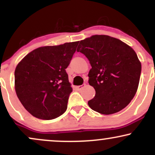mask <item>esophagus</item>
I'll use <instances>...</instances> for the list:
<instances>
[{
  "mask_svg": "<svg viewBox=\"0 0 155 155\" xmlns=\"http://www.w3.org/2000/svg\"><path fill=\"white\" fill-rule=\"evenodd\" d=\"M84 85H79V86H77V87H76V89H77L78 90H81V89L84 87Z\"/></svg>",
  "mask_w": 155,
  "mask_h": 155,
  "instance_id": "34e87169",
  "label": "esophagus"
}]
</instances>
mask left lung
I'll return each mask as SVG.
<instances>
[{"label":"left lung","instance_id":"left-lung-1","mask_svg":"<svg viewBox=\"0 0 155 155\" xmlns=\"http://www.w3.org/2000/svg\"><path fill=\"white\" fill-rule=\"evenodd\" d=\"M77 51L87 57L92 66L89 84L95 95L88 101L89 106L106 115L125 108L136 95L141 72L136 51L120 39L106 35L80 41Z\"/></svg>","mask_w":155,"mask_h":155}]
</instances>
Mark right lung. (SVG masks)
<instances>
[{"instance_id": "obj_1", "label": "right lung", "mask_w": 155, "mask_h": 155, "mask_svg": "<svg viewBox=\"0 0 155 155\" xmlns=\"http://www.w3.org/2000/svg\"><path fill=\"white\" fill-rule=\"evenodd\" d=\"M79 41L34 49L17 65L15 87L19 100L31 114L53 120L66 111L72 92L65 69Z\"/></svg>"}]
</instances>
